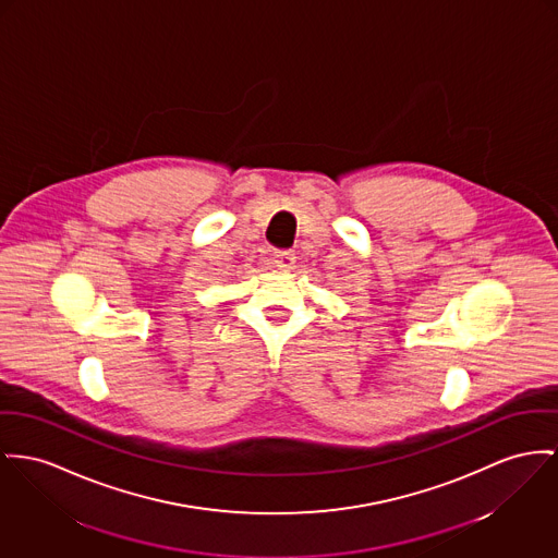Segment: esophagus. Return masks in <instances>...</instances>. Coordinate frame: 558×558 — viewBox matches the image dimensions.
<instances>
[{"mask_svg": "<svg viewBox=\"0 0 558 558\" xmlns=\"http://www.w3.org/2000/svg\"><path fill=\"white\" fill-rule=\"evenodd\" d=\"M272 264L279 268H290L294 264V252L290 250H275L272 252Z\"/></svg>", "mask_w": 558, "mask_h": 558, "instance_id": "esophagus-1", "label": "esophagus"}]
</instances>
